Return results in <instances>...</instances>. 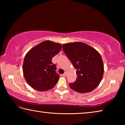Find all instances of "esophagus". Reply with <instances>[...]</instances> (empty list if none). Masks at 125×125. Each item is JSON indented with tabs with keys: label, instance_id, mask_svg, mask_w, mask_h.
Returning a JSON list of instances; mask_svg holds the SVG:
<instances>
[{
	"label": "esophagus",
	"instance_id": "esophagus-1",
	"mask_svg": "<svg viewBox=\"0 0 125 125\" xmlns=\"http://www.w3.org/2000/svg\"><path fill=\"white\" fill-rule=\"evenodd\" d=\"M67 75V73L66 72H64V73L63 74V77H66Z\"/></svg>",
	"mask_w": 125,
	"mask_h": 125
}]
</instances>
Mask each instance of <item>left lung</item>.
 <instances>
[{
  "label": "left lung",
  "mask_w": 125,
  "mask_h": 125,
  "mask_svg": "<svg viewBox=\"0 0 125 125\" xmlns=\"http://www.w3.org/2000/svg\"><path fill=\"white\" fill-rule=\"evenodd\" d=\"M63 50L77 69L75 82L70 88L79 93L91 92L103 79L104 67L99 52L85 43L74 42L63 45Z\"/></svg>",
  "instance_id": "1"
}]
</instances>
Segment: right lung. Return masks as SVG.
<instances>
[{"mask_svg": "<svg viewBox=\"0 0 125 125\" xmlns=\"http://www.w3.org/2000/svg\"><path fill=\"white\" fill-rule=\"evenodd\" d=\"M59 43L46 40L35 46L25 55L22 65L23 74L29 85L40 92L51 89L57 83L56 65L52 58L60 51Z\"/></svg>", "mask_w": 125, "mask_h": 125, "instance_id": "obj_1", "label": "right lung"}]
</instances>
